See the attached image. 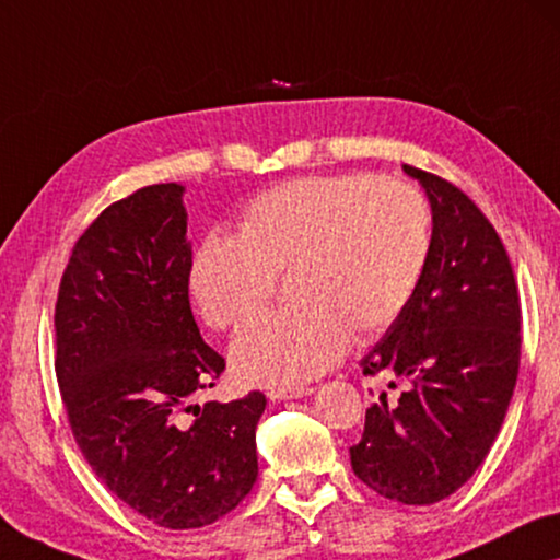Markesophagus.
Instances as JSON below:
<instances>
[{
    "instance_id": "obj_1",
    "label": "esophagus",
    "mask_w": 560,
    "mask_h": 560,
    "mask_svg": "<svg viewBox=\"0 0 560 560\" xmlns=\"http://www.w3.org/2000/svg\"><path fill=\"white\" fill-rule=\"evenodd\" d=\"M313 393V388L310 385H282V388H270L268 390V398L270 400H292V398H303V395H310Z\"/></svg>"
}]
</instances>
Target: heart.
Segmentation results:
<instances>
[{"label":"heart","instance_id":"1","mask_svg":"<svg viewBox=\"0 0 560 560\" xmlns=\"http://www.w3.org/2000/svg\"><path fill=\"white\" fill-rule=\"evenodd\" d=\"M433 214L416 185L373 175L295 177L240 212V235L210 232L190 265V292L212 328L228 330L290 272L295 305L247 320L232 342L245 383L295 385L325 373L352 338L398 320L423 280Z\"/></svg>","mask_w":560,"mask_h":560}]
</instances>
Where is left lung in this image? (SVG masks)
<instances>
[{
    "label": "left lung",
    "instance_id": "obj_1",
    "mask_svg": "<svg viewBox=\"0 0 560 560\" xmlns=\"http://www.w3.org/2000/svg\"><path fill=\"white\" fill-rule=\"evenodd\" d=\"M433 208L423 280L365 375H390L350 448L355 476L377 495L430 505L478 470L503 425L521 365V298L509 253L470 197L433 172L406 165Z\"/></svg>",
    "mask_w": 560,
    "mask_h": 560
}]
</instances>
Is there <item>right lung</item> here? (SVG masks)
Instances as JSON below:
<instances>
[{
	"instance_id": "1",
	"label": "right lung",
	"mask_w": 560,
	"mask_h": 560,
	"mask_svg": "<svg viewBox=\"0 0 560 560\" xmlns=\"http://www.w3.org/2000/svg\"><path fill=\"white\" fill-rule=\"evenodd\" d=\"M185 218L175 183L112 202L74 243L55 305L74 443L119 501L172 530L210 526L245 501L265 410L260 390L190 402L225 358L195 323Z\"/></svg>"
}]
</instances>
